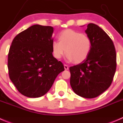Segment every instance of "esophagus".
I'll list each match as a JSON object with an SVG mask.
<instances>
[{
  "label": "esophagus",
  "mask_w": 123,
  "mask_h": 123,
  "mask_svg": "<svg viewBox=\"0 0 123 123\" xmlns=\"http://www.w3.org/2000/svg\"><path fill=\"white\" fill-rule=\"evenodd\" d=\"M64 68H65V70H68V66L67 65L64 64Z\"/></svg>",
  "instance_id": "34e87169"
}]
</instances>
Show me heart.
<instances>
[{
	"label": "heart",
	"instance_id": "1",
	"mask_svg": "<svg viewBox=\"0 0 123 123\" xmlns=\"http://www.w3.org/2000/svg\"><path fill=\"white\" fill-rule=\"evenodd\" d=\"M59 42L54 41L52 43L53 56L61 59L65 53L68 61H74L79 64L88 58L92 48L90 38L79 32L67 29L58 35Z\"/></svg>",
	"mask_w": 123,
	"mask_h": 123
}]
</instances>
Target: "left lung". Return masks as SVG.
<instances>
[{
	"label": "left lung",
	"mask_w": 123,
	"mask_h": 123,
	"mask_svg": "<svg viewBox=\"0 0 123 123\" xmlns=\"http://www.w3.org/2000/svg\"><path fill=\"white\" fill-rule=\"evenodd\" d=\"M85 32L91 40V50L85 61L70 67V85L77 95L92 98L111 85L116 71L117 55L112 40L99 26L89 23Z\"/></svg>",
	"instance_id": "1"
}]
</instances>
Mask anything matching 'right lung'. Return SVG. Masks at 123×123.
I'll list each match as a JSON object with an SVG mask.
<instances>
[{"label":"right lung","instance_id":"obj_1","mask_svg":"<svg viewBox=\"0 0 123 123\" xmlns=\"http://www.w3.org/2000/svg\"><path fill=\"white\" fill-rule=\"evenodd\" d=\"M53 27L35 25L14 38L8 56L9 76L21 94L30 98L49 91L64 65L52 54Z\"/></svg>","mask_w":123,"mask_h":123}]
</instances>
